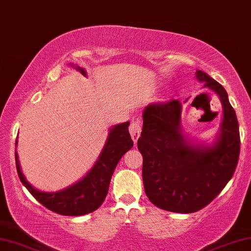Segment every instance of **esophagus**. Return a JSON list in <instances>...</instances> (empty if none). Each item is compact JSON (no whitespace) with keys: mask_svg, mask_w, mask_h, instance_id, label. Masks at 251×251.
Returning a JSON list of instances; mask_svg holds the SVG:
<instances>
[{"mask_svg":"<svg viewBox=\"0 0 251 251\" xmlns=\"http://www.w3.org/2000/svg\"><path fill=\"white\" fill-rule=\"evenodd\" d=\"M129 131H130V134H131V138H132V140L134 142H137L139 137H140V133H141V126H140V123H139L138 120L131 121L130 126H129Z\"/></svg>","mask_w":251,"mask_h":251,"instance_id":"34e87169","label":"esophagus"}]
</instances>
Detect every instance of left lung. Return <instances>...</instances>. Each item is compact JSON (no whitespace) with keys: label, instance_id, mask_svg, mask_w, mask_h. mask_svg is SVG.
I'll return each instance as SVG.
<instances>
[{"label":"left lung","instance_id":"1","mask_svg":"<svg viewBox=\"0 0 251 251\" xmlns=\"http://www.w3.org/2000/svg\"><path fill=\"white\" fill-rule=\"evenodd\" d=\"M195 75L222 102L221 133L213 147H195L185 140L177 100L146 107L138 140L146 194L157 207L176 213H193L213 201L232 178L240 153L237 115L226 90L205 73Z\"/></svg>","mask_w":251,"mask_h":251}]
</instances>
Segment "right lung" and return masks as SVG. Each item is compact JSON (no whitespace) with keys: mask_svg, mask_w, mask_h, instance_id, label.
<instances>
[{"mask_svg":"<svg viewBox=\"0 0 251 251\" xmlns=\"http://www.w3.org/2000/svg\"><path fill=\"white\" fill-rule=\"evenodd\" d=\"M77 69L84 76L86 75L83 68L77 67ZM129 125L130 122H125L113 126L110 130L109 138L93 168L79 182L63 191L46 193L32 187L22 174L18 153L15 151V165L19 178L38 202L55 213L68 217L91 213L102 205L109 192L111 177L115 167L122 156L132 148L133 141L129 133ZM17 144L18 142L15 141V145Z\"/></svg>","mask_w":251,"mask_h":251,"instance_id":"obj_1","label":"right lung"}]
</instances>
